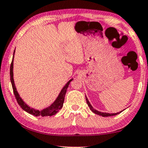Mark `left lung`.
<instances>
[{"mask_svg": "<svg viewBox=\"0 0 148 148\" xmlns=\"http://www.w3.org/2000/svg\"><path fill=\"white\" fill-rule=\"evenodd\" d=\"M86 103L87 104H88V107L90 108V109L91 110H92V112H93L94 113H95V114H99V115L100 116H114V115H116V114H119L120 112H117V113H112V114H110V113H106V112H99V111L95 110V109L92 108V106L90 105V102H89V101L88 100V99H87V97H86Z\"/></svg>", "mask_w": 148, "mask_h": 148, "instance_id": "8db88e82", "label": "left lung"}]
</instances>
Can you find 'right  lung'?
Instances as JSON below:
<instances>
[{
    "label": "right lung",
    "instance_id": "right-lung-1",
    "mask_svg": "<svg viewBox=\"0 0 148 148\" xmlns=\"http://www.w3.org/2000/svg\"><path fill=\"white\" fill-rule=\"evenodd\" d=\"M14 52H15V51H14ZM13 60H14V57H13L12 63H11V65H10V79H11V82H12V88H13V91H14V95H15L16 99L17 100L18 103L20 105V106H21L25 111H26V112L29 113V114L36 116H52V115H54V114H56V113H57L58 111L62 108V107L63 106L64 101L65 94L66 92V89L68 88L69 84H70V82L73 79H71L70 81H69V82L65 85V86L62 88V90H61L60 95H58V98L56 99V101H55L54 103H53L51 106H50L49 107L47 108L44 109V110L41 111L35 110V109L28 106H27L26 103L23 101V99H21V97L19 96V95L18 93L17 90H16L15 84H14V78H13Z\"/></svg>",
    "mask_w": 148,
    "mask_h": 148
}]
</instances>
